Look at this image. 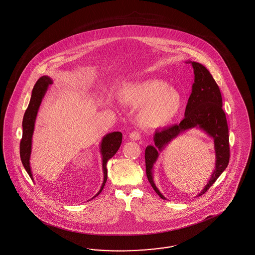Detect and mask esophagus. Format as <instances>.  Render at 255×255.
<instances>
[{
    "mask_svg": "<svg viewBox=\"0 0 255 255\" xmlns=\"http://www.w3.org/2000/svg\"><path fill=\"white\" fill-rule=\"evenodd\" d=\"M129 137L131 140H133V141H136V140H139V139L141 138V136H140V134H139L137 131H131L129 133Z\"/></svg>",
    "mask_w": 255,
    "mask_h": 255,
    "instance_id": "obj_1",
    "label": "esophagus"
}]
</instances>
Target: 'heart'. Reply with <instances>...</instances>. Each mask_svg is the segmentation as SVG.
<instances>
[{
	"label": "heart",
	"mask_w": 255,
	"mask_h": 255,
	"mask_svg": "<svg viewBox=\"0 0 255 255\" xmlns=\"http://www.w3.org/2000/svg\"><path fill=\"white\" fill-rule=\"evenodd\" d=\"M116 95L125 107L138 108L136 123L145 130H158L169 125L183 104L178 90L160 79L125 83L118 89Z\"/></svg>",
	"instance_id": "1"
}]
</instances>
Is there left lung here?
Returning <instances> with one entry per match:
<instances>
[{
	"mask_svg": "<svg viewBox=\"0 0 255 255\" xmlns=\"http://www.w3.org/2000/svg\"><path fill=\"white\" fill-rule=\"evenodd\" d=\"M191 63L193 68L194 82L192 86V93L186 106L184 119L179 124L173 125L162 131H156L153 136V145H148L145 150L146 173L149 183L156 193L162 198H166L159 191L153 180V167L160 153L177 138L178 135L193 129H199L214 141L215 149V169L203 190L196 196L206 193L217 178L226 169L229 158V134L225 113L223 110V98L209 70L199 62L186 61Z\"/></svg>",
	"mask_w": 255,
	"mask_h": 255,
	"instance_id": "left-lung-1",
	"label": "left lung"
}]
</instances>
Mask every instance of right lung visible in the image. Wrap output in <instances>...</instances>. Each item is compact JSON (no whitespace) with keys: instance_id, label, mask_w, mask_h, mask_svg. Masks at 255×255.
<instances>
[{"instance_id":"1","label":"right lung","mask_w":255,"mask_h":255,"mask_svg":"<svg viewBox=\"0 0 255 255\" xmlns=\"http://www.w3.org/2000/svg\"><path fill=\"white\" fill-rule=\"evenodd\" d=\"M53 83V80L47 76H43L40 77L37 82L32 89L31 92V100L29 106L25 111L23 121H22V139L20 141V159L23 164L24 168L29 174L30 178L33 179L32 172H31L30 159L31 154V145H32V135L34 131L35 121L38 113L39 108L41 103L44 99L46 92L49 86ZM123 140V133L121 131H113L109 132L108 134L104 135L101 140L100 153L102 156V166H103V174H104V180L101 186L99 192L93 196L92 199L100 194L104 189V186L108 179V169L107 163L108 160L111 159L114 155L116 154L118 149L121 147Z\"/></svg>"}]
</instances>
